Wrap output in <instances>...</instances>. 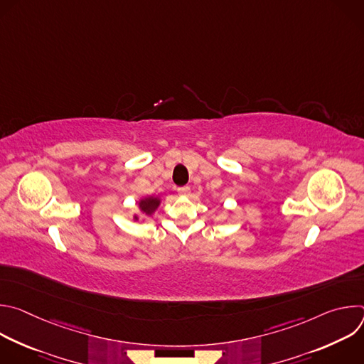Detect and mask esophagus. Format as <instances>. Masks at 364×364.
<instances>
[{"label": "esophagus", "mask_w": 364, "mask_h": 364, "mask_svg": "<svg viewBox=\"0 0 364 364\" xmlns=\"http://www.w3.org/2000/svg\"><path fill=\"white\" fill-rule=\"evenodd\" d=\"M177 191H178L180 196H184V197H186V196L190 194V187H181V188H178Z\"/></svg>", "instance_id": "obj_1"}]
</instances>
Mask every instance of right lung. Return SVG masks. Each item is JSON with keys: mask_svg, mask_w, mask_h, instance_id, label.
Returning <instances> with one entry per match:
<instances>
[{"mask_svg": "<svg viewBox=\"0 0 364 364\" xmlns=\"http://www.w3.org/2000/svg\"><path fill=\"white\" fill-rule=\"evenodd\" d=\"M136 204H138V210H139V213H141V216H144V218H152V215L157 212V209L160 207V204H161V197L160 196H146V197H142V198H139L138 201H136ZM138 213H135L134 215V220H139V218H141ZM145 219H142V222H144Z\"/></svg>", "mask_w": 364, "mask_h": 364, "instance_id": "obj_1", "label": "right lung"}]
</instances>
